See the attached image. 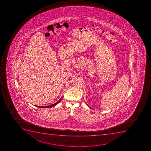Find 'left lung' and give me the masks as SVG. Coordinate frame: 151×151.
<instances>
[{
	"label": "left lung",
	"instance_id": "1",
	"mask_svg": "<svg viewBox=\"0 0 151 151\" xmlns=\"http://www.w3.org/2000/svg\"><path fill=\"white\" fill-rule=\"evenodd\" d=\"M88 107H90V106H88Z\"/></svg>",
	"mask_w": 151,
	"mask_h": 151
}]
</instances>
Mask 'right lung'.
<instances>
[{"mask_svg": "<svg viewBox=\"0 0 151 151\" xmlns=\"http://www.w3.org/2000/svg\"><path fill=\"white\" fill-rule=\"evenodd\" d=\"M62 97H61V99H60V100H58V101L57 102H55V103H54V104H53L51 105H50V106H36L37 107H39V108H51L52 107H54V106H55V105H56L58 104V103L60 101V100H61V99H62Z\"/></svg>", "mask_w": 151, "mask_h": 151, "instance_id": "1", "label": "right lung"}]
</instances>
